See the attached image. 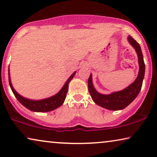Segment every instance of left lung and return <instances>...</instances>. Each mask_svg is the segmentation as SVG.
<instances>
[{"label": "left lung", "instance_id": "1", "mask_svg": "<svg viewBox=\"0 0 157 157\" xmlns=\"http://www.w3.org/2000/svg\"><path fill=\"white\" fill-rule=\"evenodd\" d=\"M127 40L135 49L138 56L139 70L138 76L134 82L121 91L112 92L109 94H103L96 91L94 87L91 74L88 80V88L92 100L96 104L109 110L118 111L125 109L136 98L142 86L145 74V64L141 47L131 36H128Z\"/></svg>", "mask_w": 157, "mask_h": 157}]
</instances>
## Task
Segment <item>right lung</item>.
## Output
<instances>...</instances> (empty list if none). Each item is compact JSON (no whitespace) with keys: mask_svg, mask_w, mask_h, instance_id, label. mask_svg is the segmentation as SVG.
<instances>
[{"mask_svg":"<svg viewBox=\"0 0 157 157\" xmlns=\"http://www.w3.org/2000/svg\"><path fill=\"white\" fill-rule=\"evenodd\" d=\"M76 73V71H74L71 75L69 78L67 79V81L64 83L63 87L61 88V89L57 94L51 96V97L40 100L29 99V98L23 97V96L20 95L14 89V88L13 87V85L11 83V81H10L9 68H8V81H9L10 87L12 90L13 93L18 101L23 106H25L26 109H29L30 111H34V112H48V111L55 110L56 109L59 108V107L61 106L63 104L66 96V94L68 92V83L72 80V78H74Z\"/></svg>","mask_w":157,"mask_h":157,"instance_id":"right-lung-1","label":"right lung"}]
</instances>
